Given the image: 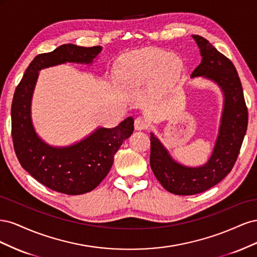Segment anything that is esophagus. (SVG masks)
Returning <instances> with one entry per match:
<instances>
[{
	"mask_svg": "<svg viewBox=\"0 0 257 257\" xmlns=\"http://www.w3.org/2000/svg\"><path fill=\"white\" fill-rule=\"evenodd\" d=\"M134 126H135V130L142 131V130L148 128V126H149V123H148V121L145 118H143V116H138V118L135 119Z\"/></svg>",
	"mask_w": 257,
	"mask_h": 257,
	"instance_id": "esophagus-1",
	"label": "esophagus"
}]
</instances>
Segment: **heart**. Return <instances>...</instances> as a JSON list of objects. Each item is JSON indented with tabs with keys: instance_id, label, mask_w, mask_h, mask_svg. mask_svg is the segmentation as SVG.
I'll use <instances>...</instances> for the list:
<instances>
[{
	"instance_id": "b5f03b06",
	"label": "heart",
	"mask_w": 257,
	"mask_h": 257,
	"mask_svg": "<svg viewBox=\"0 0 257 257\" xmlns=\"http://www.w3.org/2000/svg\"><path fill=\"white\" fill-rule=\"evenodd\" d=\"M183 71V62L176 54L160 49H143L124 56L118 64L119 80L137 84L155 74L161 90L166 91L177 82Z\"/></svg>"
}]
</instances>
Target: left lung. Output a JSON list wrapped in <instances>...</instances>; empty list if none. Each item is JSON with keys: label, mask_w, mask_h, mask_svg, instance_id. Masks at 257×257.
<instances>
[{"label": "left lung", "mask_w": 257, "mask_h": 257, "mask_svg": "<svg viewBox=\"0 0 257 257\" xmlns=\"http://www.w3.org/2000/svg\"><path fill=\"white\" fill-rule=\"evenodd\" d=\"M200 56V64L191 78L203 77L219 85L223 93V111L219 133L211 157L204 165L184 166L175 161L160 139L150 135V166L166 191L176 195H194L205 192L226 177L235 165L247 127V109L236 67L206 38L193 35Z\"/></svg>", "instance_id": "8db88e82"}]
</instances>
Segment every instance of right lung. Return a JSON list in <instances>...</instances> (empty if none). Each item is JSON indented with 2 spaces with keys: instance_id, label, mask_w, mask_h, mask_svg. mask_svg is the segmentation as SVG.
I'll list each match as a JSON object with an SVG mask.
<instances>
[{
  "instance_id": "right-lung-1",
  "label": "right lung",
  "mask_w": 257,
  "mask_h": 257,
  "mask_svg": "<svg viewBox=\"0 0 257 257\" xmlns=\"http://www.w3.org/2000/svg\"><path fill=\"white\" fill-rule=\"evenodd\" d=\"M100 46L80 47L64 44L31 62L15 91L12 104L14 149L21 166L47 188L67 195L94 190L109 173L113 157L134 131L128 116L113 128L97 127L82 141L66 147H53L37 135L31 116V102L44 68L64 63L92 64L102 51Z\"/></svg>"
}]
</instances>
